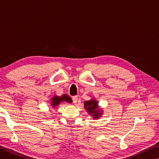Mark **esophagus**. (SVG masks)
<instances>
[{
	"instance_id": "obj_1",
	"label": "esophagus",
	"mask_w": 159,
	"mask_h": 159,
	"mask_svg": "<svg viewBox=\"0 0 159 159\" xmlns=\"http://www.w3.org/2000/svg\"><path fill=\"white\" fill-rule=\"evenodd\" d=\"M72 100H73V103H74V104H76L78 102V97L76 96H74V97H73V98H72Z\"/></svg>"
}]
</instances>
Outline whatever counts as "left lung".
Segmentation results:
<instances>
[{
  "instance_id": "1",
  "label": "left lung",
  "mask_w": 159,
  "mask_h": 159,
  "mask_svg": "<svg viewBox=\"0 0 159 159\" xmlns=\"http://www.w3.org/2000/svg\"><path fill=\"white\" fill-rule=\"evenodd\" d=\"M84 108L90 114L94 119H97L101 117L102 114V109L99 108L98 102L95 99L85 101L84 102Z\"/></svg>"
}]
</instances>
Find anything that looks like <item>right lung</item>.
<instances>
[{"instance_id": "1", "label": "right lung", "mask_w": 159, "mask_h": 159, "mask_svg": "<svg viewBox=\"0 0 159 159\" xmlns=\"http://www.w3.org/2000/svg\"><path fill=\"white\" fill-rule=\"evenodd\" d=\"M62 102H66L68 103H71L72 102V99L70 97V96H68L67 94H63L61 97H57L56 95L52 98L51 99V106L52 107H56L57 106H58L60 103Z\"/></svg>"}]
</instances>
